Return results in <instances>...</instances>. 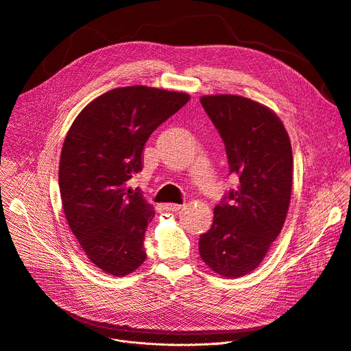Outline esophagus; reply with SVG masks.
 <instances>
[{"label":"esophagus","mask_w":351,"mask_h":351,"mask_svg":"<svg viewBox=\"0 0 351 351\" xmlns=\"http://www.w3.org/2000/svg\"><path fill=\"white\" fill-rule=\"evenodd\" d=\"M164 208L168 212H176V210H179L182 208V205H179V204H165Z\"/></svg>","instance_id":"esophagus-1"}]
</instances>
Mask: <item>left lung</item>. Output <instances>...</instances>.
<instances>
[{
	"label": "left lung",
	"instance_id": "8db88e82",
	"mask_svg": "<svg viewBox=\"0 0 351 351\" xmlns=\"http://www.w3.org/2000/svg\"><path fill=\"white\" fill-rule=\"evenodd\" d=\"M201 104L224 143L237 190L213 209L199 236L201 259L227 278L255 270L284 226L292 190V147L281 120L269 107L236 95L202 96Z\"/></svg>",
	"mask_w": 351,
	"mask_h": 351
}]
</instances>
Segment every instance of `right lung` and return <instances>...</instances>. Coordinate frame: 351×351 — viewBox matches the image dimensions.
Masks as SVG:
<instances>
[{
    "mask_svg": "<svg viewBox=\"0 0 351 351\" xmlns=\"http://www.w3.org/2000/svg\"><path fill=\"white\" fill-rule=\"evenodd\" d=\"M189 100L184 92L115 88L92 100L67 132L59 164L63 210L88 259L107 274L127 276L146 259L154 209L127 182L142 171L150 135Z\"/></svg>",
    "mask_w": 351,
    "mask_h": 351,
    "instance_id": "add662e5",
    "label": "right lung"
}]
</instances>
